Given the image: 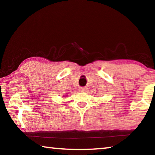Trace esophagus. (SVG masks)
<instances>
[{
	"instance_id": "34e87169",
	"label": "esophagus",
	"mask_w": 155,
	"mask_h": 155,
	"mask_svg": "<svg viewBox=\"0 0 155 155\" xmlns=\"http://www.w3.org/2000/svg\"><path fill=\"white\" fill-rule=\"evenodd\" d=\"M79 90H80L81 91H85V89L83 88V87H81V88L79 89Z\"/></svg>"
}]
</instances>
